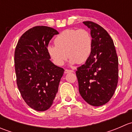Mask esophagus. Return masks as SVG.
<instances>
[{
  "mask_svg": "<svg viewBox=\"0 0 132 132\" xmlns=\"http://www.w3.org/2000/svg\"><path fill=\"white\" fill-rule=\"evenodd\" d=\"M71 72H73L72 70H68V69H66L64 70V73H71Z\"/></svg>",
  "mask_w": 132,
  "mask_h": 132,
  "instance_id": "esophagus-1",
  "label": "esophagus"
}]
</instances>
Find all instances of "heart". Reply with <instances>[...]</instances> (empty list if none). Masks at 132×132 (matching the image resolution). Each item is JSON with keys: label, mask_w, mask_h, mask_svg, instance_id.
Returning a JSON list of instances; mask_svg holds the SVG:
<instances>
[{"label": "heart", "mask_w": 132, "mask_h": 132, "mask_svg": "<svg viewBox=\"0 0 132 132\" xmlns=\"http://www.w3.org/2000/svg\"><path fill=\"white\" fill-rule=\"evenodd\" d=\"M54 43L55 45L48 46L47 52L57 66H62L68 56L71 64L85 62L93 50L91 34L84 29H66L59 34Z\"/></svg>", "instance_id": "heart-1"}]
</instances>
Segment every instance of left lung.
Instances as JSON below:
<instances>
[{
    "label": "left lung",
    "instance_id": "8db88e82",
    "mask_svg": "<svg viewBox=\"0 0 132 132\" xmlns=\"http://www.w3.org/2000/svg\"><path fill=\"white\" fill-rule=\"evenodd\" d=\"M91 29L93 50L89 58L77 68L81 96L93 106L103 105L114 95L118 82V57L112 39L100 25L86 21Z\"/></svg>",
    "mask_w": 132,
    "mask_h": 132
}]
</instances>
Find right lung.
I'll return each mask as SVG.
<instances>
[{"instance_id": "1", "label": "right lung", "mask_w": 132, "mask_h": 132, "mask_svg": "<svg viewBox=\"0 0 132 132\" xmlns=\"http://www.w3.org/2000/svg\"><path fill=\"white\" fill-rule=\"evenodd\" d=\"M58 34L49 27H34L22 34L14 51L17 86L25 103L37 111L51 107L64 71L51 62L47 52Z\"/></svg>"}]
</instances>
